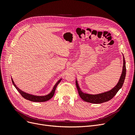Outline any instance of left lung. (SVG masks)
<instances>
[{
    "label": "left lung",
    "mask_w": 135,
    "mask_h": 135,
    "mask_svg": "<svg viewBox=\"0 0 135 135\" xmlns=\"http://www.w3.org/2000/svg\"><path fill=\"white\" fill-rule=\"evenodd\" d=\"M126 61L123 56V70H122V75L120 77V79L117 84L111 90L106 92L104 93H102L97 95H90L83 92L80 90V88L79 87L78 83L77 80H76V88L78 91L79 95L81 97V99L84 101H86L87 103H90L92 104H101L107 102L113 99V97L115 96L118 91L123 86L124 83V79L126 78Z\"/></svg>",
    "instance_id": "1"
}]
</instances>
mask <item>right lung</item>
Returning a JSON list of instances; mask_svg holds the SVG:
<instances>
[{
	"label": "right lung",
	"mask_w": 135,
	"mask_h": 135,
	"mask_svg": "<svg viewBox=\"0 0 135 135\" xmlns=\"http://www.w3.org/2000/svg\"><path fill=\"white\" fill-rule=\"evenodd\" d=\"M61 79H60L57 81V82L56 83V84L55 85L54 88H53V89H52L51 92L50 93H49L48 95H47L43 96H34V95H30V94L27 93L26 92H24L23 91H21V89H20L17 86H16V85L15 84L13 79H12V83H13V84L14 85V86L16 88V89H17V90L18 91V92L20 94H21V96L24 98V99H25L28 100H29V101H33V102H45V101H48L49 100H50L51 98L53 96H54V94H55V90H56V88L57 86V85L59 84V83L61 81Z\"/></svg>",
	"instance_id": "obj_1"
}]
</instances>
